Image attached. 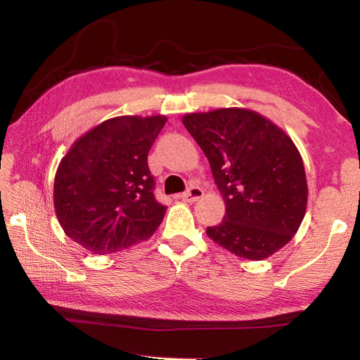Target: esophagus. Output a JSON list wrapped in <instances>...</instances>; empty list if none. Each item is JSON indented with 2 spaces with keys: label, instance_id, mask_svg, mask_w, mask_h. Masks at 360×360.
Masks as SVG:
<instances>
[{
  "label": "esophagus",
  "instance_id": "obj_1",
  "mask_svg": "<svg viewBox=\"0 0 360 360\" xmlns=\"http://www.w3.org/2000/svg\"><path fill=\"white\" fill-rule=\"evenodd\" d=\"M204 196V190L201 187H190L186 193H182L179 198L186 202H196Z\"/></svg>",
  "mask_w": 360,
  "mask_h": 360
}]
</instances>
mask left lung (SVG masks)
<instances>
[{"instance_id":"8db88e82","label":"left lung","mask_w":360,"mask_h":360,"mask_svg":"<svg viewBox=\"0 0 360 360\" xmlns=\"http://www.w3.org/2000/svg\"><path fill=\"white\" fill-rule=\"evenodd\" d=\"M207 156L226 202L209 238L240 258L264 259L285 248L307 213L308 182L292 139L248 108H218L182 117Z\"/></svg>"}]
</instances>
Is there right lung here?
Here are the masks:
<instances>
[{
    "label": "right lung",
    "instance_id": "right-lung-1",
    "mask_svg": "<svg viewBox=\"0 0 360 360\" xmlns=\"http://www.w3.org/2000/svg\"><path fill=\"white\" fill-rule=\"evenodd\" d=\"M167 117L119 116L82 134L60 160L53 207L65 233L105 255L150 238L165 205L153 195L147 156Z\"/></svg>",
    "mask_w": 360,
    "mask_h": 360
}]
</instances>
